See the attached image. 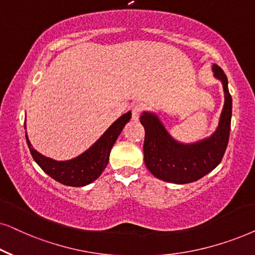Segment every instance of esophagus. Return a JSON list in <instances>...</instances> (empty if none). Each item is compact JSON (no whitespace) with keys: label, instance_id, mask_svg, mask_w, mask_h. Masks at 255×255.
<instances>
[{"label":"esophagus","instance_id":"1","mask_svg":"<svg viewBox=\"0 0 255 255\" xmlns=\"http://www.w3.org/2000/svg\"><path fill=\"white\" fill-rule=\"evenodd\" d=\"M141 112V105H133L132 108V120L133 121H138L139 120V116Z\"/></svg>","mask_w":255,"mask_h":255}]
</instances>
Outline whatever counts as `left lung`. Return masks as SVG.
<instances>
[{
  "label": "left lung",
  "instance_id": "8db88e82",
  "mask_svg": "<svg viewBox=\"0 0 255 255\" xmlns=\"http://www.w3.org/2000/svg\"><path fill=\"white\" fill-rule=\"evenodd\" d=\"M212 71L223 84L225 101L218 127L210 137L194 143H181L168 133L157 114H141L140 123L145 128L144 161L158 179L180 185L193 183L213 171L223 159L230 138L232 97L223 69L212 64Z\"/></svg>",
  "mask_w": 255,
  "mask_h": 255
}]
</instances>
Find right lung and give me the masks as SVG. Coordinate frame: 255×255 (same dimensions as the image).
Wrapping results in <instances>:
<instances>
[{
	"label": "right lung",
	"mask_w": 255,
	"mask_h": 255,
	"mask_svg": "<svg viewBox=\"0 0 255 255\" xmlns=\"http://www.w3.org/2000/svg\"><path fill=\"white\" fill-rule=\"evenodd\" d=\"M130 118L131 111L122 115L87 151L69 160H55L43 156L32 147L25 131L26 144L34 160L52 179L67 186L83 187L97 179L107 167L111 148Z\"/></svg>",
	"instance_id": "obj_1"
}]
</instances>
